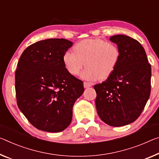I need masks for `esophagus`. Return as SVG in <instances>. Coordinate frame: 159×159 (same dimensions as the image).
<instances>
[{
  "mask_svg": "<svg viewBox=\"0 0 159 159\" xmlns=\"http://www.w3.org/2000/svg\"><path fill=\"white\" fill-rule=\"evenodd\" d=\"M84 85L85 89H87V88L91 87L93 85V84H92V83H90V82H84Z\"/></svg>",
  "mask_w": 159,
  "mask_h": 159,
  "instance_id": "1",
  "label": "esophagus"
}]
</instances>
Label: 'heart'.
<instances>
[{
  "instance_id": "b5f03b06",
  "label": "heart",
  "mask_w": 159,
  "mask_h": 159,
  "mask_svg": "<svg viewBox=\"0 0 159 159\" xmlns=\"http://www.w3.org/2000/svg\"><path fill=\"white\" fill-rule=\"evenodd\" d=\"M74 52L66 51L63 61L70 74L77 75L85 64L83 79L88 80L107 79L114 72L120 59L118 46L102 39H84L75 45Z\"/></svg>"
}]
</instances>
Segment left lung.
<instances>
[{
  "label": "left lung",
  "mask_w": 159,
  "mask_h": 159,
  "mask_svg": "<svg viewBox=\"0 0 159 159\" xmlns=\"http://www.w3.org/2000/svg\"><path fill=\"white\" fill-rule=\"evenodd\" d=\"M110 40L119 47L120 59L112 74L94 85L95 105L103 122L121 127L134 122L144 109L151 93L152 67L137 40L123 34Z\"/></svg>",
  "instance_id": "1"
}]
</instances>
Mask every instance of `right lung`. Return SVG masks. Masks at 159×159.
Segmentation results:
<instances>
[{
  "mask_svg": "<svg viewBox=\"0 0 159 159\" xmlns=\"http://www.w3.org/2000/svg\"><path fill=\"white\" fill-rule=\"evenodd\" d=\"M72 45L65 39L41 40L26 48L17 63V106L39 130L59 132L69 127L74 102L84 92L82 80L68 71L63 61Z\"/></svg>",
  "mask_w": 159,
  "mask_h": 159,
  "instance_id": "1",
  "label": "right lung"
}]
</instances>
